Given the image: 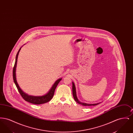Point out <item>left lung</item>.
<instances>
[{
    "label": "left lung",
    "instance_id": "left-lung-1",
    "mask_svg": "<svg viewBox=\"0 0 133 133\" xmlns=\"http://www.w3.org/2000/svg\"><path fill=\"white\" fill-rule=\"evenodd\" d=\"M72 92H73V97L74 100H75V101L78 103L79 104H81L83 106H95L99 104H100V103H95V104H88V103H83V102H81L80 101L77 97V94H76V87L75 85V84L73 82H72Z\"/></svg>",
    "mask_w": 133,
    "mask_h": 133
}]
</instances>
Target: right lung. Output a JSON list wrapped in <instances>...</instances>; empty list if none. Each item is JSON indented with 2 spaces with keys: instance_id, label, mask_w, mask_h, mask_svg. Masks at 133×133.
<instances>
[{
  "instance_id": "add662e5",
  "label": "right lung",
  "mask_w": 133,
  "mask_h": 133,
  "mask_svg": "<svg viewBox=\"0 0 133 133\" xmlns=\"http://www.w3.org/2000/svg\"><path fill=\"white\" fill-rule=\"evenodd\" d=\"M22 47L19 49V50H18L17 54H16V58H15V62L14 66V67H13V78L14 82L15 83L17 88L18 89L19 93L20 94V95H21L22 98L25 100L26 101L28 102L29 103H31L32 104H36V105H40V104L46 103L50 101L52 99V98H53V97L54 96L55 89L56 88L58 83L60 82V81L62 80V78L58 79L57 81L54 83V84L52 86V87L50 89V90L48 91V92L47 93L44 95L40 96H32V95H28L27 94H26L25 92H24L22 90V89L20 88L19 85L17 82L16 76V66H17V59H18V56L19 52L21 50Z\"/></svg>"
}]
</instances>
